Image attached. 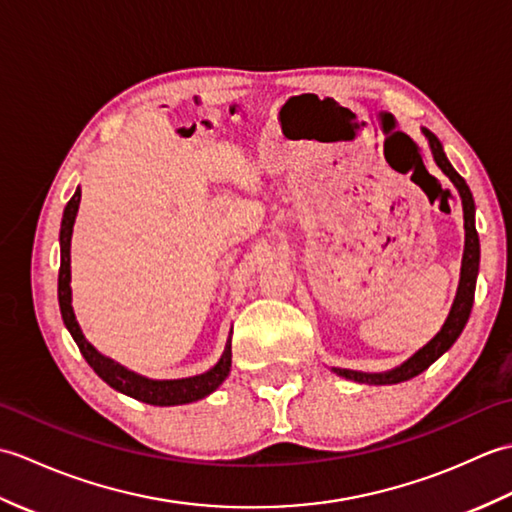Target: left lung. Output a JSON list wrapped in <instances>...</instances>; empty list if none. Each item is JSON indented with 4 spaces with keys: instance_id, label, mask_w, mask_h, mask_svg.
<instances>
[{
    "instance_id": "8db88e82",
    "label": "left lung",
    "mask_w": 512,
    "mask_h": 512,
    "mask_svg": "<svg viewBox=\"0 0 512 512\" xmlns=\"http://www.w3.org/2000/svg\"><path fill=\"white\" fill-rule=\"evenodd\" d=\"M424 136L429 138V145L433 151V158H436L438 167L447 173L451 182L458 187L460 198H462V209H464V231H466V242H464V257H462V273H460V286L458 295H455L453 308L449 312L447 321H444L442 330L433 336V339L413 354L409 361L402 363L400 367L391 369L387 374H363L354 372V369H341L334 367V372L345 378H352L356 383H367V385H394L402 383V380H409L424 372L436 358H440L449 347L455 343V339L462 334L466 321H469V314L473 308V297H475V279H477V266H480V237L475 231V202L469 184L464 182L458 171L451 167V162L444 156V149L440 140L433 136L429 129H424Z\"/></svg>"
}]
</instances>
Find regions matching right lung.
Here are the masks:
<instances>
[{
  "instance_id": "add662e5",
  "label": "right lung",
  "mask_w": 512,
  "mask_h": 512,
  "mask_svg": "<svg viewBox=\"0 0 512 512\" xmlns=\"http://www.w3.org/2000/svg\"><path fill=\"white\" fill-rule=\"evenodd\" d=\"M81 202V189H76L70 198L68 206L63 211V222H61V266H59V308L65 328L70 330L74 343L79 345L85 361L99 374L107 385L121 391L125 396H132L140 402H147V405H158V407H169V405H187V402L200 400L209 396L211 391L222 385V380L231 372V339L226 341L224 354L220 356L209 372L191 378H180V380H149L145 376H138L129 369L121 367L118 363L105 358L99 354L94 347L85 341V336L76 323V317L72 312V290H70V239H72V226L76 211H79Z\"/></svg>"
}]
</instances>
